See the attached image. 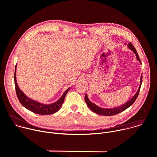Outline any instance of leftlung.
<instances>
[{
    "label": "left lung",
    "mask_w": 157,
    "mask_h": 157,
    "mask_svg": "<svg viewBox=\"0 0 157 157\" xmlns=\"http://www.w3.org/2000/svg\"><path fill=\"white\" fill-rule=\"evenodd\" d=\"M127 47L136 54L137 59L140 62V64H142L141 61H140V59L139 57V55L137 54V52L136 51V49L135 48V47H134L132 45L131 43H128ZM142 76H141V77H140V84L139 87L138 89L137 93H136V94L134 95L125 104H124L121 105V106H117V107H114V108H102V107H100L98 106L97 105H96L95 104H94V103H93L92 102L90 101V100L88 99L87 94H86L85 98H84L86 103L88 107L92 111H93L94 113H95L96 114L101 115V116H114V115L119 114V113H122V112H123L124 110H125V109H127L130 105H132L133 104V102L136 101V100L137 99V98L139 96V92H140V87H141V85H142Z\"/></svg>",
    "instance_id": "obj_1"
}]
</instances>
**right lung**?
<instances>
[{
  "instance_id": "1",
  "label": "right lung",
  "mask_w": 157,
  "mask_h": 157,
  "mask_svg": "<svg viewBox=\"0 0 157 157\" xmlns=\"http://www.w3.org/2000/svg\"><path fill=\"white\" fill-rule=\"evenodd\" d=\"M16 68H17V64L15 66V73H14V81H15V91L17 93V98L21 104V105L25 107L28 110L32 111V113H34L40 115H49L53 114L61 108L64 102L65 96L70 89L71 87L67 89L63 94L61 97L56 102L52 103V104H43L39 102H37L33 99H30V98L27 97L20 89L19 88L16 79Z\"/></svg>"
}]
</instances>
